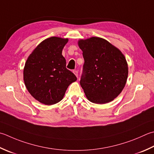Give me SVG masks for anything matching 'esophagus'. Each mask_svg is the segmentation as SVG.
<instances>
[{
  "label": "esophagus",
  "instance_id": "obj_1",
  "mask_svg": "<svg viewBox=\"0 0 154 154\" xmlns=\"http://www.w3.org/2000/svg\"><path fill=\"white\" fill-rule=\"evenodd\" d=\"M73 73L75 75V76H76L77 77H78V71L77 70L73 71Z\"/></svg>",
  "mask_w": 154,
  "mask_h": 154
}]
</instances>
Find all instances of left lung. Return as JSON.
Here are the masks:
<instances>
[{"label":"left lung","mask_w":154,"mask_h":154,"mask_svg":"<svg viewBox=\"0 0 154 154\" xmlns=\"http://www.w3.org/2000/svg\"><path fill=\"white\" fill-rule=\"evenodd\" d=\"M83 73L80 85L89 101L105 104L118 96L127 82L128 65L122 51L104 38L79 39Z\"/></svg>","instance_id":"left-lung-1"}]
</instances>
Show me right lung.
Masks as SVG:
<instances>
[{
  "label": "right lung",
  "instance_id": "add662e5",
  "mask_svg": "<svg viewBox=\"0 0 154 154\" xmlns=\"http://www.w3.org/2000/svg\"><path fill=\"white\" fill-rule=\"evenodd\" d=\"M68 38L52 37L43 41L30 54L23 70L27 90L40 103L51 105L61 101L77 77L66 68L62 51Z\"/></svg>",
  "mask_w": 154,
  "mask_h": 154
}]
</instances>
